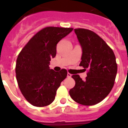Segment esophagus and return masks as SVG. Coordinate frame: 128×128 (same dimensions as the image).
<instances>
[{"instance_id":"1","label":"esophagus","mask_w":128,"mask_h":128,"mask_svg":"<svg viewBox=\"0 0 128 128\" xmlns=\"http://www.w3.org/2000/svg\"><path fill=\"white\" fill-rule=\"evenodd\" d=\"M67 77L68 78H71V77H72V74H70V73H68L67 74Z\"/></svg>"}]
</instances>
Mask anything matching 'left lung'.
I'll return each instance as SVG.
<instances>
[{
	"instance_id": "8db88e82",
	"label": "left lung",
	"mask_w": 128,
	"mask_h": 128,
	"mask_svg": "<svg viewBox=\"0 0 128 128\" xmlns=\"http://www.w3.org/2000/svg\"><path fill=\"white\" fill-rule=\"evenodd\" d=\"M74 32L82 48L80 66L88 72L84 80L78 74L72 76L76 84L69 94L78 103L92 106L102 101L112 89L117 72L116 58L112 49L93 31L76 29Z\"/></svg>"
}]
</instances>
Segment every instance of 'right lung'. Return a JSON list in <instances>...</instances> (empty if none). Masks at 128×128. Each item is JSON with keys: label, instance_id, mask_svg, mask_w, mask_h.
Wrapping results in <instances>:
<instances>
[{"label": "right lung", "instance_id": "add662e5", "mask_svg": "<svg viewBox=\"0 0 128 128\" xmlns=\"http://www.w3.org/2000/svg\"><path fill=\"white\" fill-rule=\"evenodd\" d=\"M72 28L47 27L40 30L18 54L16 78L19 88L29 103L43 107L54 101L56 91L66 78L67 71L50 69L52 58L56 55V46Z\"/></svg>", "mask_w": 128, "mask_h": 128}]
</instances>
